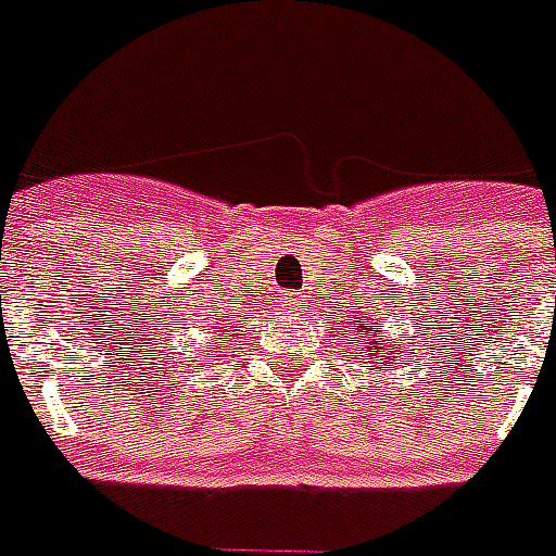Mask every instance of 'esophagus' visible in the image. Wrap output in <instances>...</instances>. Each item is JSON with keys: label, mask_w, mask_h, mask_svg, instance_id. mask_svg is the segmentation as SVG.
Returning a JSON list of instances; mask_svg holds the SVG:
<instances>
[{"label": "esophagus", "mask_w": 556, "mask_h": 556, "mask_svg": "<svg viewBox=\"0 0 556 556\" xmlns=\"http://www.w3.org/2000/svg\"><path fill=\"white\" fill-rule=\"evenodd\" d=\"M291 305H300V300H296V302H291Z\"/></svg>", "instance_id": "1"}]
</instances>
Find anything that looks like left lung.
Masks as SVG:
<instances>
[{"mask_svg":"<svg viewBox=\"0 0 556 556\" xmlns=\"http://www.w3.org/2000/svg\"><path fill=\"white\" fill-rule=\"evenodd\" d=\"M356 331H363L365 333V340H368V351H377V349H382V351H391V345H388L386 340H377V337H374L371 333V325H356ZM351 340H359V337H354V333H351ZM368 368H371V365H368Z\"/></svg>","mask_w":556,"mask_h":556,"instance_id":"8db88e82","label":"left lung"}]
</instances>
